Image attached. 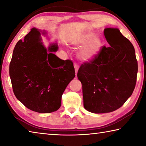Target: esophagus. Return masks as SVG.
<instances>
[{"label":"esophagus","instance_id":"obj_1","mask_svg":"<svg viewBox=\"0 0 146 146\" xmlns=\"http://www.w3.org/2000/svg\"><path fill=\"white\" fill-rule=\"evenodd\" d=\"M74 68H75V73H76V74H77V73H78V69H79V66L77 64H74Z\"/></svg>","mask_w":146,"mask_h":146}]
</instances>
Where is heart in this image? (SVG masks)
<instances>
[{"mask_svg":"<svg viewBox=\"0 0 146 146\" xmlns=\"http://www.w3.org/2000/svg\"><path fill=\"white\" fill-rule=\"evenodd\" d=\"M70 44L75 48H81L78 56L84 61H90L97 56L102 48V41L93 32H88L70 39Z\"/></svg>","mask_w":146,"mask_h":146,"instance_id":"1","label":"heart"}]
</instances>
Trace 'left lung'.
Returning <instances> with one entry per match:
<instances>
[{
    "instance_id": "left-lung-1",
    "label": "left lung",
    "mask_w": 146,
    "mask_h": 146,
    "mask_svg": "<svg viewBox=\"0 0 146 146\" xmlns=\"http://www.w3.org/2000/svg\"><path fill=\"white\" fill-rule=\"evenodd\" d=\"M110 46H103L90 62L79 68L84 107L93 113H110L120 108L135 88L138 63L133 44L118 28L104 31Z\"/></svg>"
}]
</instances>
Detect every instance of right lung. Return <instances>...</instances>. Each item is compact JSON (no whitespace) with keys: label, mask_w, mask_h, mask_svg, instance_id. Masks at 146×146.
Returning <instances> with one entry per match:
<instances>
[{"label":"right lung","mask_w":146,"mask_h":146,"mask_svg":"<svg viewBox=\"0 0 146 146\" xmlns=\"http://www.w3.org/2000/svg\"><path fill=\"white\" fill-rule=\"evenodd\" d=\"M41 33L33 28L13 49L9 76L16 98L29 110L46 113L56 111L61 106L62 95L75 76L73 62L59 58L54 53L56 42L46 48Z\"/></svg>","instance_id":"add662e5"}]
</instances>
